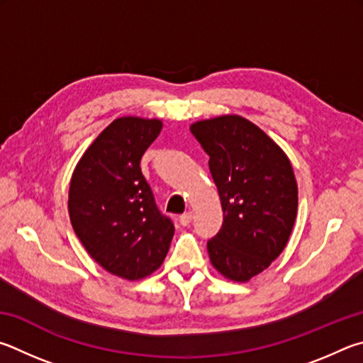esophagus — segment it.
Returning a JSON list of instances; mask_svg holds the SVG:
<instances>
[{"label": "esophagus", "instance_id": "34e87169", "mask_svg": "<svg viewBox=\"0 0 363 363\" xmlns=\"http://www.w3.org/2000/svg\"><path fill=\"white\" fill-rule=\"evenodd\" d=\"M191 220H193V213L191 212L183 213V215H180V218H178V221H180L182 226H188L189 223H191Z\"/></svg>", "mask_w": 363, "mask_h": 363}]
</instances>
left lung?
<instances>
[{
    "label": "left lung",
    "mask_w": 363,
    "mask_h": 363,
    "mask_svg": "<svg viewBox=\"0 0 363 363\" xmlns=\"http://www.w3.org/2000/svg\"><path fill=\"white\" fill-rule=\"evenodd\" d=\"M191 132L208 155L223 225L207 250L213 268L247 282L281 255L294 230L298 186L289 157L236 114L198 121Z\"/></svg>",
    "instance_id": "left-lung-1"
}]
</instances>
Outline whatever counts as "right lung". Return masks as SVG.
I'll use <instances>...</instances> for the list:
<instances>
[{
  "instance_id": "add662e5",
  "label": "right lung",
  "mask_w": 363,
  "mask_h": 363,
  "mask_svg": "<svg viewBox=\"0 0 363 363\" xmlns=\"http://www.w3.org/2000/svg\"><path fill=\"white\" fill-rule=\"evenodd\" d=\"M161 129L159 119H114L86 150L69 182L76 236L101 268L129 281L162 264L175 231L140 169Z\"/></svg>"
}]
</instances>
